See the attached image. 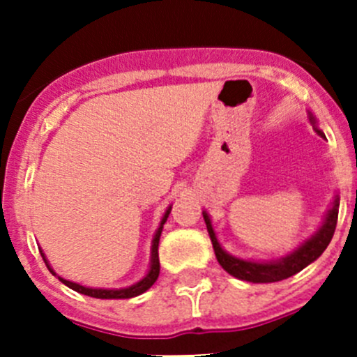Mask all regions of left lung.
Listing matches in <instances>:
<instances>
[{
    "label": "left lung",
    "mask_w": 357,
    "mask_h": 357,
    "mask_svg": "<svg viewBox=\"0 0 357 357\" xmlns=\"http://www.w3.org/2000/svg\"><path fill=\"white\" fill-rule=\"evenodd\" d=\"M312 119V117H311ZM318 135H321L325 138L319 129H316ZM205 225H207L208 236H211L212 247H214L215 259H218L219 264L222 266L225 271H228L229 275L235 276V278L245 280V282L252 283H273V282H282V280L290 278V276L297 275L298 271L305 268V266L311 264L312 261L319 257V255L325 252V248L328 247V243L332 242L335 228H337V219H338V199H335L333 207L330 208L328 214H326L325 222H323L321 228L295 252H291L287 257L280 259L276 262H250V261H242V259H236L233 255L226 254L219 245L218 238L214 235V229H212L211 219H208L207 212H204Z\"/></svg>",
    "instance_id": "1"
}]
</instances>
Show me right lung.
Instances as JSON below:
<instances>
[{
  "label": "right lung",
  "instance_id": "1",
  "mask_svg": "<svg viewBox=\"0 0 357 357\" xmlns=\"http://www.w3.org/2000/svg\"><path fill=\"white\" fill-rule=\"evenodd\" d=\"M169 212H171V207H169L167 211H165L164 218H162V221H160V226H158V229H157V233H155V238H153V245H152V264H150L149 275H146L145 278L142 280V282L135 283V285L128 287V289L103 290V289H86V287L77 285V283H72V282H68V280H63V278H59V280L63 283V285H67L68 289L79 291V294L89 295V297H96V298H131V297H136V295L143 294V291H146V290L150 289V287L153 285V283L157 282L158 273H160V262H158V240H160L162 228H164V222L167 221ZM43 259H45V264L48 266L50 271L53 273V269L50 268V264H48V261H46L45 255H43ZM53 275H55V273H53Z\"/></svg>",
  "mask_w": 357,
  "mask_h": 357
}]
</instances>
